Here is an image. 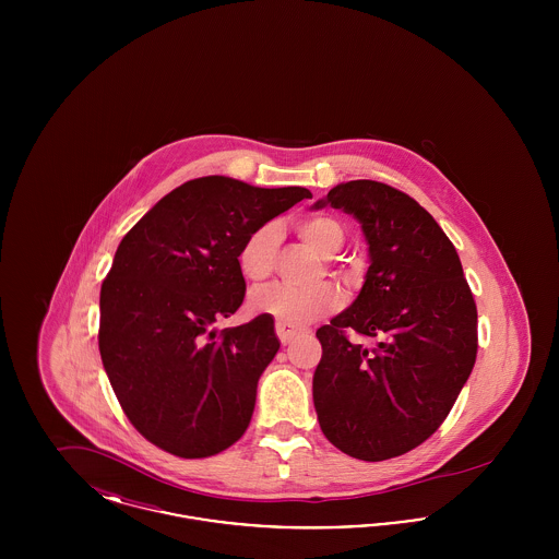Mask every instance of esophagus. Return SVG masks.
Returning a JSON list of instances; mask_svg holds the SVG:
<instances>
[{
  "instance_id": "obj_1",
  "label": "esophagus",
  "mask_w": 559,
  "mask_h": 559,
  "mask_svg": "<svg viewBox=\"0 0 559 559\" xmlns=\"http://www.w3.org/2000/svg\"><path fill=\"white\" fill-rule=\"evenodd\" d=\"M299 333H301V329H295V326H289V324H281V322L276 324V335H278L283 346L293 344L299 337Z\"/></svg>"
}]
</instances>
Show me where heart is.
I'll return each instance as SVG.
<instances>
[{
    "instance_id": "obj_1",
    "label": "heart",
    "mask_w": 559,
    "mask_h": 559,
    "mask_svg": "<svg viewBox=\"0 0 559 559\" xmlns=\"http://www.w3.org/2000/svg\"><path fill=\"white\" fill-rule=\"evenodd\" d=\"M293 228L299 239L306 240L324 258L335 255L346 242L344 226L331 215L297 217ZM278 240V230L272 224L260 226L245 239L239 251V267L245 278L264 281L272 274ZM249 306L255 314L276 320V324L281 322L299 329L333 314L342 306V293L331 283H320L314 287L270 285L251 293Z\"/></svg>"
}]
</instances>
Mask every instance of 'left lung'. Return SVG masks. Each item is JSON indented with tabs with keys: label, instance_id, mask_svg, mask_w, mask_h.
Masks as SVG:
<instances>
[{
	"label": "left lung",
	"instance_id": "1",
	"mask_svg": "<svg viewBox=\"0 0 559 559\" xmlns=\"http://www.w3.org/2000/svg\"><path fill=\"white\" fill-rule=\"evenodd\" d=\"M324 205L360 222L371 266L356 301L317 331L314 408L333 447L385 461L426 442L451 413L476 362L478 310L454 245L415 199L352 180L314 210ZM347 330L378 344L354 345Z\"/></svg>",
	"mask_w": 559,
	"mask_h": 559
}]
</instances>
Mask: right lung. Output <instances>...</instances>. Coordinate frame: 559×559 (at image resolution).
I'll use <instances>...</instances> for the list:
<instances>
[{"label": "right lung", "mask_w": 559, "mask_h": 559, "mask_svg": "<svg viewBox=\"0 0 559 559\" xmlns=\"http://www.w3.org/2000/svg\"><path fill=\"white\" fill-rule=\"evenodd\" d=\"M308 188H258L224 176L165 194L117 247L100 289L98 346L132 426L185 459L233 447L251 421L278 340L270 317L215 329L245 297V239Z\"/></svg>", "instance_id": "1"}]
</instances>
